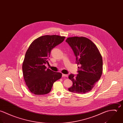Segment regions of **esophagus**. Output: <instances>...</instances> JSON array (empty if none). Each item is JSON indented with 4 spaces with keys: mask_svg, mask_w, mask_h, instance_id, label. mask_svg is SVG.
<instances>
[{
    "mask_svg": "<svg viewBox=\"0 0 123 123\" xmlns=\"http://www.w3.org/2000/svg\"><path fill=\"white\" fill-rule=\"evenodd\" d=\"M62 76H63V77H68V74H62Z\"/></svg>",
    "mask_w": 123,
    "mask_h": 123,
    "instance_id": "34e87169",
    "label": "esophagus"
}]
</instances>
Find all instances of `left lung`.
<instances>
[{
	"label": "left lung",
	"instance_id": "obj_1",
	"mask_svg": "<svg viewBox=\"0 0 123 123\" xmlns=\"http://www.w3.org/2000/svg\"><path fill=\"white\" fill-rule=\"evenodd\" d=\"M73 50L76 57L78 74L69 75L73 85L70 92L85 94L94 87L100 78L103 72L102 55L96 45L85 37H68L66 40Z\"/></svg>",
	"mask_w": 123,
	"mask_h": 123
}]
</instances>
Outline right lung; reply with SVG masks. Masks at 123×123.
<instances>
[{"label": "right lung", "instance_id": "add662e5", "mask_svg": "<svg viewBox=\"0 0 123 123\" xmlns=\"http://www.w3.org/2000/svg\"><path fill=\"white\" fill-rule=\"evenodd\" d=\"M65 37L45 35L39 37L30 44L25 54L22 65L23 76L30 91L36 95L47 94L54 83L62 74L46 69L51 50L61 43Z\"/></svg>", "mask_w": 123, "mask_h": 123}]
</instances>
